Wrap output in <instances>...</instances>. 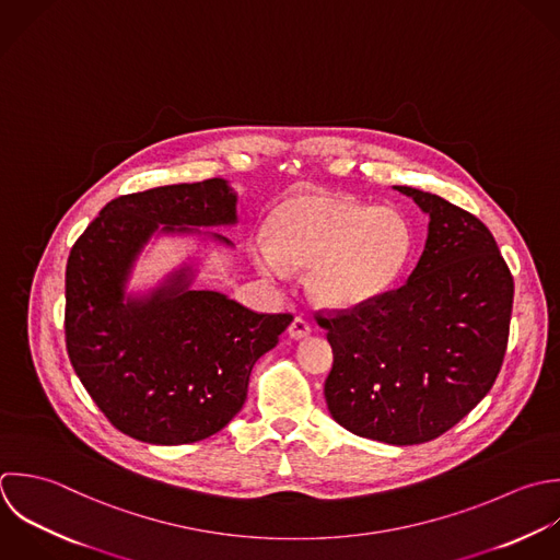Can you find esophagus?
Segmentation results:
<instances>
[{"instance_id":"esophagus-1","label":"esophagus","mask_w":560,"mask_h":560,"mask_svg":"<svg viewBox=\"0 0 560 560\" xmlns=\"http://www.w3.org/2000/svg\"><path fill=\"white\" fill-rule=\"evenodd\" d=\"M288 334H290V338H294V340H303V338H307V336L312 334V325H310L303 316H296V318L290 323Z\"/></svg>"}]
</instances>
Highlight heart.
<instances>
[{
  "instance_id": "obj_1",
  "label": "heart",
  "mask_w": 560,
  "mask_h": 560,
  "mask_svg": "<svg viewBox=\"0 0 560 560\" xmlns=\"http://www.w3.org/2000/svg\"><path fill=\"white\" fill-rule=\"evenodd\" d=\"M270 240L255 255L270 277L310 268V296L331 310H355L390 292L415 255V229L393 207H371L327 191L285 200L272 215Z\"/></svg>"
}]
</instances>
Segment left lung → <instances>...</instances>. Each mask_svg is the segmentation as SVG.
Returning a JSON list of instances; mask_svg holds the SVG:
<instances>
[{
    "label": "left lung",
    "mask_w": 560,
    "mask_h": 560,
    "mask_svg": "<svg viewBox=\"0 0 560 560\" xmlns=\"http://www.w3.org/2000/svg\"><path fill=\"white\" fill-rule=\"evenodd\" d=\"M428 215L410 279L355 310H318L334 366L331 417L388 445L439 439L493 388L509 347L515 281L493 233L445 198L397 185Z\"/></svg>",
    "instance_id": "8db88e82"
}]
</instances>
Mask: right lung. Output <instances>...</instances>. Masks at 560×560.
<instances>
[{
  "instance_id": "right-lung-1",
  "label": "right lung",
  "mask_w": 560,
  "mask_h": 560,
  "mask_svg": "<svg viewBox=\"0 0 560 560\" xmlns=\"http://www.w3.org/2000/svg\"><path fill=\"white\" fill-rule=\"evenodd\" d=\"M231 222L235 194L207 178L115 198L71 246L67 355L93 404L130 439L187 445L220 432L242 410L255 362L292 323V314H257L220 292L185 290V272L150 299L124 303L128 270L159 224Z\"/></svg>"
}]
</instances>
